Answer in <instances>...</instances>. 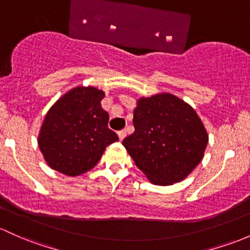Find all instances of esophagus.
Returning a JSON list of instances; mask_svg holds the SVG:
<instances>
[{"label": "esophagus", "instance_id": "34e87169", "mask_svg": "<svg viewBox=\"0 0 250 250\" xmlns=\"http://www.w3.org/2000/svg\"><path fill=\"white\" fill-rule=\"evenodd\" d=\"M118 136H119L120 141H123V139H124L125 137H126V131H124V130L119 131V132H118Z\"/></svg>", "mask_w": 250, "mask_h": 250}]
</instances>
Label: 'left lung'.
<instances>
[{
    "mask_svg": "<svg viewBox=\"0 0 250 250\" xmlns=\"http://www.w3.org/2000/svg\"><path fill=\"white\" fill-rule=\"evenodd\" d=\"M135 132L123 146L154 185L168 186L189 175L204 157L208 135L197 112L169 93L141 98Z\"/></svg>",
    "mask_w": 250,
    "mask_h": 250,
    "instance_id": "left-lung-1",
    "label": "left lung"
}]
</instances>
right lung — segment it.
<instances>
[{
  "mask_svg": "<svg viewBox=\"0 0 250 250\" xmlns=\"http://www.w3.org/2000/svg\"><path fill=\"white\" fill-rule=\"evenodd\" d=\"M104 98L95 87H76L49 109L38 144L51 168L64 175H81L95 167L106 146L119 141L108 128V113L101 107Z\"/></svg>",
  "mask_w": 250,
  "mask_h": 250,
  "instance_id": "1",
  "label": "right lung"
}]
</instances>
